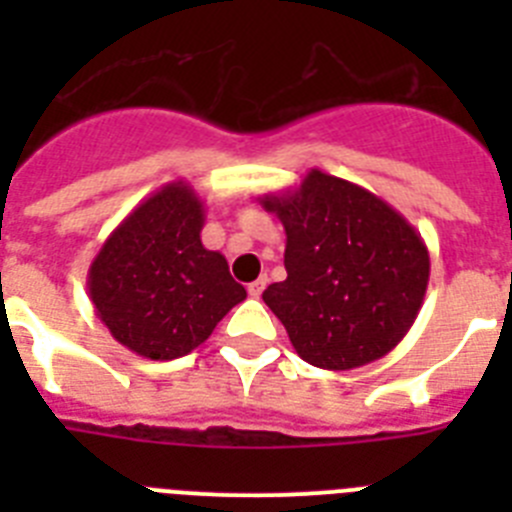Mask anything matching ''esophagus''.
Wrapping results in <instances>:
<instances>
[{
    "label": "esophagus",
    "instance_id": "34e87169",
    "mask_svg": "<svg viewBox=\"0 0 512 512\" xmlns=\"http://www.w3.org/2000/svg\"><path fill=\"white\" fill-rule=\"evenodd\" d=\"M264 289H266V277H259V279H256V282L248 284V295H251V297H261V292H264Z\"/></svg>",
    "mask_w": 512,
    "mask_h": 512
}]
</instances>
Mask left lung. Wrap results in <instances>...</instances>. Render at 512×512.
I'll use <instances>...</instances> for the list:
<instances>
[{"instance_id":"8db88e82","label":"left lung","mask_w":512,"mask_h":512,"mask_svg":"<svg viewBox=\"0 0 512 512\" xmlns=\"http://www.w3.org/2000/svg\"><path fill=\"white\" fill-rule=\"evenodd\" d=\"M287 233V279L264 289L302 361L348 372L408 336L431 277L418 230L354 182L310 169L297 189L261 197Z\"/></svg>"}]
</instances>
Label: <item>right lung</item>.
<instances>
[{
    "mask_svg": "<svg viewBox=\"0 0 512 512\" xmlns=\"http://www.w3.org/2000/svg\"><path fill=\"white\" fill-rule=\"evenodd\" d=\"M205 205L187 182L140 202L102 243L87 274L97 318L151 361L192 354L246 300L220 251L202 246Z\"/></svg>",
    "mask_w": 512,
    "mask_h": 512,
    "instance_id": "1",
    "label": "right lung"
}]
</instances>
